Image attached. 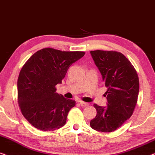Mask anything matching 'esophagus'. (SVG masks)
<instances>
[{"label": "esophagus", "mask_w": 155, "mask_h": 155, "mask_svg": "<svg viewBox=\"0 0 155 155\" xmlns=\"http://www.w3.org/2000/svg\"><path fill=\"white\" fill-rule=\"evenodd\" d=\"M79 103H80V104H81V105L82 107H86V106L88 105V104L87 103V102H84V101H80Z\"/></svg>", "instance_id": "obj_1"}]
</instances>
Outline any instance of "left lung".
<instances>
[{"mask_svg": "<svg viewBox=\"0 0 155 155\" xmlns=\"http://www.w3.org/2000/svg\"><path fill=\"white\" fill-rule=\"evenodd\" d=\"M91 55L107 88V107L94 104L97 115L90 122L100 132H112L131 117L139 93L136 69L123 54L116 51H94Z\"/></svg>", "mask_w": 155, "mask_h": 155, "instance_id": "8db88e82", "label": "left lung"}]
</instances>
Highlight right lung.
<instances>
[{
	"instance_id": "add662e5",
	"label": "right lung",
	"mask_w": 155,
	"mask_h": 155,
	"mask_svg": "<svg viewBox=\"0 0 155 155\" xmlns=\"http://www.w3.org/2000/svg\"><path fill=\"white\" fill-rule=\"evenodd\" d=\"M84 55L47 48L35 53L24 65L17 80L18 103L35 128L49 131L65 125L76 101L56 93L55 86L62 84L69 67Z\"/></svg>"
}]
</instances>
